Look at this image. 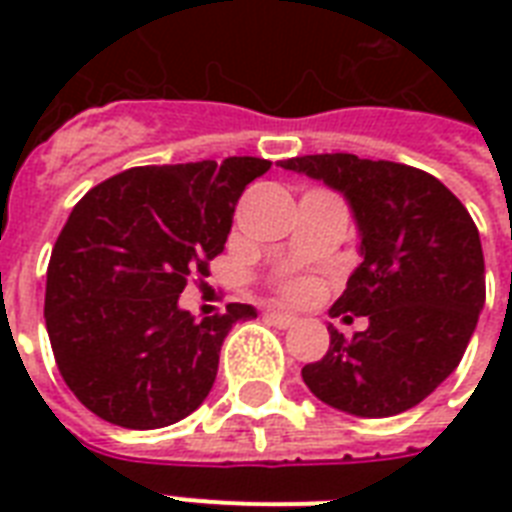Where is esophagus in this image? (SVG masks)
<instances>
[{
  "label": "esophagus",
  "instance_id": "1",
  "mask_svg": "<svg viewBox=\"0 0 512 512\" xmlns=\"http://www.w3.org/2000/svg\"><path fill=\"white\" fill-rule=\"evenodd\" d=\"M265 319L271 321L273 327H279V329L295 327V321H297L292 313H281V311H268V313H265Z\"/></svg>",
  "mask_w": 512,
  "mask_h": 512
}]
</instances>
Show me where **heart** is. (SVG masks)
<instances>
[{
	"label": "heart",
	"instance_id": "b5f03b06",
	"mask_svg": "<svg viewBox=\"0 0 512 512\" xmlns=\"http://www.w3.org/2000/svg\"><path fill=\"white\" fill-rule=\"evenodd\" d=\"M284 292H287V297H292V300H303V297L311 295V281H289L287 287H284Z\"/></svg>",
	"mask_w": 512,
	"mask_h": 512
}]
</instances>
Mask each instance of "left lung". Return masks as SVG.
I'll return each instance as SVG.
<instances>
[{"label":"left lung","mask_w":512,"mask_h":512,"mask_svg":"<svg viewBox=\"0 0 512 512\" xmlns=\"http://www.w3.org/2000/svg\"><path fill=\"white\" fill-rule=\"evenodd\" d=\"M279 167L340 191L361 239V265L332 313L366 316L369 327L350 340L329 327L327 356L303 366L305 385L356 417L412 409L457 369L484 311L473 217L441 180L406 164L313 154Z\"/></svg>","instance_id":"8db88e82"}]
</instances>
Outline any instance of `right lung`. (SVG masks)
<instances>
[{"mask_svg":"<svg viewBox=\"0 0 512 512\" xmlns=\"http://www.w3.org/2000/svg\"><path fill=\"white\" fill-rule=\"evenodd\" d=\"M268 159L132 167L71 209L47 265L44 321L63 380L111 425L154 430L209 396L225 335L252 305L196 319L188 281L209 276L233 209Z\"/></svg>","mask_w":512,"mask_h":512,"instance_id":"right-lung-1","label":"right lung"}]
</instances>
